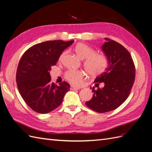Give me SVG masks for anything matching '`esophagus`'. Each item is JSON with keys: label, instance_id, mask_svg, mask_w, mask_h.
I'll use <instances>...</instances> for the list:
<instances>
[{"label": "esophagus", "instance_id": "esophagus-1", "mask_svg": "<svg viewBox=\"0 0 152 152\" xmlns=\"http://www.w3.org/2000/svg\"><path fill=\"white\" fill-rule=\"evenodd\" d=\"M81 87H76L74 86H71L70 87V89L71 90H74V89H80Z\"/></svg>", "mask_w": 152, "mask_h": 152}]
</instances>
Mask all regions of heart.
<instances>
[{
  "label": "heart",
  "instance_id": "obj_1",
  "mask_svg": "<svg viewBox=\"0 0 152 152\" xmlns=\"http://www.w3.org/2000/svg\"><path fill=\"white\" fill-rule=\"evenodd\" d=\"M74 49L78 56L82 59H85L84 65L86 72L89 75L97 76L102 74L107 69L109 61L105 54L96 53L94 49L82 42L77 44ZM65 54V52H63L60 55V60L63 59ZM65 77L72 84L79 86L82 83L84 73L80 70H70L66 73Z\"/></svg>",
  "mask_w": 152,
  "mask_h": 152
}]
</instances>
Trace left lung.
I'll list each match as a JSON object with an SVG mask.
<instances>
[{
    "instance_id": "obj_1",
    "label": "left lung",
    "mask_w": 152,
    "mask_h": 152,
    "mask_svg": "<svg viewBox=\"0 0 152 152\" xmlns=\"http://www.w3.org/2000/svg\"><path fill=\"white\" fill-rule=\"evenodd\" d=\"M102 46L108 58L107 70L94 80L92 88L93 98L86 103V106L98 113L112 111L121 105L128 98L135 80V66L129 52L116 41L104 38ZM100 83L105 86L98 88Z\"/></svg>"
}]
</instances>
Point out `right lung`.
Returning <instances> with one entry per match:
<instances>
[{
	"label": "right lung",
	"mask_w": 152,
	"mask_h": 152,
	"mask_svg": "<svg viewBox=\"0 0 152 152\" xmlns=\"http://www.w3.org/2000/svg\"><path fill=\"white\" fill-rule=\"evenodd\" d=\"M74 42L61 40L37 44L26 50L16 72V83L21 97L34 111L48 113L62 103L70 86L66 82H51L50 71L66 48Z\"/></svg>",
	"instance_id": "right-lung-1"
}]
</instances>
